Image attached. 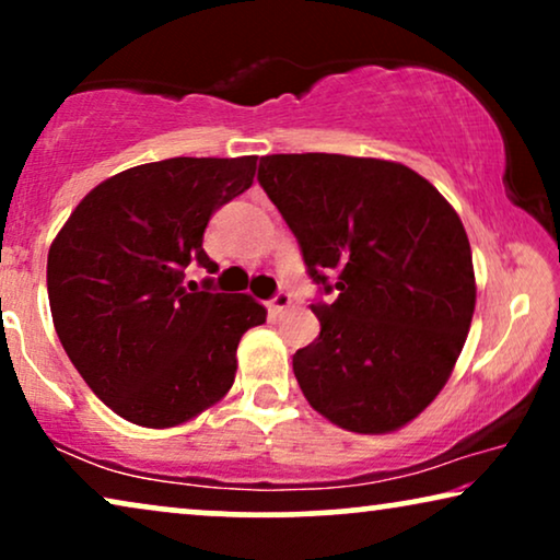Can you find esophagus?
Segmentation results:
<instances>
[{
  "label": "esophagus",
  "mask_w": 560,
  "mask_h": 560,
  "mask_svg": "<svg viewBox=\"0 0 560 560\" xmlns=\"http://www.w3.org/2000/svg\"><path fill=\"white\" fill-rule=\"evenodd\" d=\"M290 305H293V298H290L288 293H278L270 303H267V311H270L272 318H280L282 313L290 308Z\"/></svg>",
  "instance_id": "esophagus-1"
}]
</instances>
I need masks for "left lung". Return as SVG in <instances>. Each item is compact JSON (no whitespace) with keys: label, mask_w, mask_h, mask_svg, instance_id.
Masks as SVG:
<instances>
[{"label":"left lung","mask_w":560,"mask_h":560,"mask_svg":"<svg viewBox=\"0 0 560 560\" xmlns=\"http://www.w3.org/2000/svg\"><path fill=\"white\" fill-rule=\"evenodd\" d=\"M257 180L313 282L336 290L334 303L311 305L320 334L293 357L305 400L354 433L408 425L448 382L477 303L454 206L408 165L377 158L267 155Z\"/></svg>","instance_id":"obj_1"}]
</instances>
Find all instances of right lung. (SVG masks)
Instances as JSON below:
<instances>
[{
	"label": "right lung",
	"mask_w": 560,
	"mask_h": 560,
	"mask_svg": "<svg viewBox=\"0 0 560 560\" xmlns=\"http://www.w3.org/2000/svg\"><path fill=\"white\" fill-rule=\"evenodd\" d=\"M257 158H171L83 196L48 252L52 326L94 395L129 423L173 428L234 385L236 347L267 311L186 285L211 213L255 180Z\"/></svg>",
	"instance_id": "add662e5"
}]
</instances>
